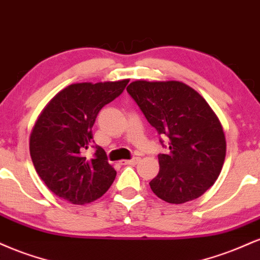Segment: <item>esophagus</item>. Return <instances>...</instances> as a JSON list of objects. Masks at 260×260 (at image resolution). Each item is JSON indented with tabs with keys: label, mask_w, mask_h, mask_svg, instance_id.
Returning a JSON list of instances; mask_svg holds the SVG:
<instances>
[{
	"label": "esophagus",
	"mask_w": 260,
	"mask_h": 260,
	"mask_svg": "<svg viewBox=\"0 0 260 260\" xmlns=\"http://www.w3.org/2000/svg\"><path fill=\"white\" fill-rule=\"evenodd\" d=\"M139 161H140L139 157H133V159L131 160H123L122 161V164H123V165H137Z\"/></svg>",
	"instance_id": "esophagus-1"
}]
</instances>
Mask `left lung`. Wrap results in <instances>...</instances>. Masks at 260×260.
Here are the masks:
<instances>
[{
    "label": "left lung",
    "instance_id": "8db88e82",
    "mask_svg": "<svg viewBox=\"0 0 260 260\" xmlns=\"http://www.w3.org/2000/svg\"><path fill=\"white\" fill-rule=\"evenodd\" d=\"M127 91L149 123L169 138V153L157 155L160 170L149 183L151 190L171 204L204 194L226 156L225 132L214 110L198 91L177 80H136Z\"/></svg>",
    "mask_w": 260,
    "mask_h": 260
}]
</instances>
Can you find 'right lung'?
<instances>
[{
	"label": "right lung",
	"instance_id": "1",
	"mask_svg": "<svg viewBox=\"0 0 260 260\" xmlns=\"http://www.w3.org/2000/svg\"><path fill=\"white\" fill-rule=\"evenodd\" d=\"M128 82L74 83L58 91L39 115L29 150L38 175L59 198L83 205L111 187L116 171L107 162L105 150L96 147L94 159L83 154L92 143L98 113L121 95Z\"/></svg>",
	"mask_w": 260,
	"mask_h": 260
}]
</instances>
